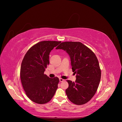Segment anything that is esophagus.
I'll return each instance as SVG.
<instances>
[{
  "mask_svg": "<svg viewBox=\"0 0 122 122\" xmlns=\"http://www.w3.org/2000/svg\"><path fill=\"white\" fill-rule=\"evenodd\" d=\"M59 81H60V82H62V81H64V80L62 79V78H60V79H59Z\"/></svg>",
  "mask_w": 122,
  "mask_h": 122,
  "instance_id": "34e87169",
  "label": "esophagus"
}]
</instances>
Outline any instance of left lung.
<instances>
[{
	"instance_id": "1",
	"label": "left lung",
	"mask_w": 122,
	"mask_h": 122,
	"mask_svg": "<svg viewBox=\"0 0 122 122\" xmlns=\"http://www.w3.org/2000/svg\"><path fill=\"white\" fill-rule=\"evenodd\" d=\"M56 49L66 51L71 59L73 72L76 74L75 82L67 81L68 99L76 105L86 103L97 92L100 81L101 70L97 56L80 42H63Z\"/></svg>"
}]
</instances>
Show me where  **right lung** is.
Masks as SVG:
<instances>
[{
	"label": "right lung",
	"mask_w": 122,
	"mask_h": 122,
	"mask_svg": "<svg viewBox=\"0 0 122 122\" xmlns=\"http://www.w3.org/2000/svg\"><path fill=\"white\" fill-rule=\"evenodd\" d=\"M61 41H42L31 47L23 59L20 78L25 94L37 104L51 100L58 88L59 78H50L44 72L49 64L50 51Z\"/></svg>",
	"instance_id": "obj_1"
}]
</instances>
